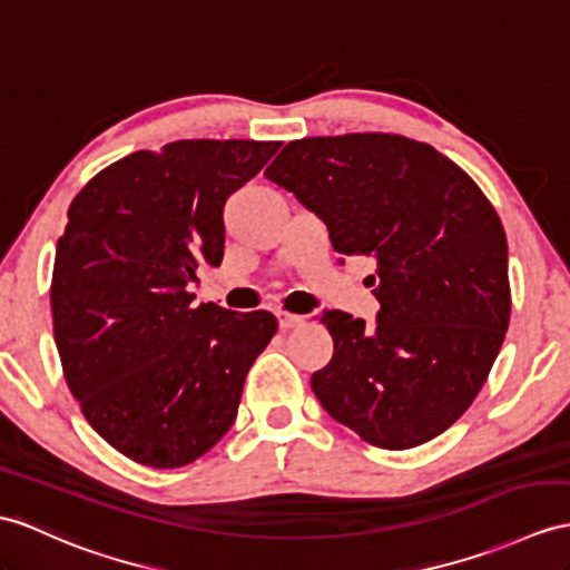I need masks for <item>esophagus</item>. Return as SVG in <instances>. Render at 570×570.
<instances>
[{
  "mask_svg": "<svg viewBox=\"0 0 570 570\" xmlns=\"http://www.w3.org/2000/svg\"><path fill=\"white\" fill-rule=\"evenodd\" d=\"M275 316H277V324H281V328H283V331L297 328V326H302V324H304V316H302V314H293V312H285V309H281V312H275Z\"/></svg>",
  "mask_w": 570,
  "mask_h": 570,
  "instance_id": "obj_1",
  "label": "esophagus"
}]
</instances>
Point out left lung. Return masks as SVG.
Returning <instances> with one entry per match:
<instances>
[{"mask_svg":"<svg viewBox=\"0 0 570 570\" xmlns=\"http://www.w3.org/2000/svg\"><path fill=\"white\" fill-rule=\"evenodd\" d=\"M266 178L326 222L341 256H370L377 324L326 312L333 357L312 390L382 450L438 438L471 406L510 324L508 242L489 198L435 147L390 132L304 137Z\"/></svg>","mask_w":570,"mask_h":570,"instance_id":"1","label":"left lung"}]
</instances>
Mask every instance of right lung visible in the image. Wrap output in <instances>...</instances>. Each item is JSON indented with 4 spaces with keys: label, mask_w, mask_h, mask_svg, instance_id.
<instances>
[{
    "label": "right lung",
    "mask_w": 570,
    "mask_h": 570,
    "mask_svg": "<svg viewBox=\"0 0 570 570\" xmlns=\"http://www.w3.org/2000/svg\"><path fill=\"white\" fill-rule=\"evenodd\" d=\"M281 142L178 140L106 166L67 210L50 307L69 392L128 460L196 462L237 419L266 312L193 307L200 263L225 256L222 210Z\"/></svg>",
    "instance_id": "add662e5"
}]
</instances>
